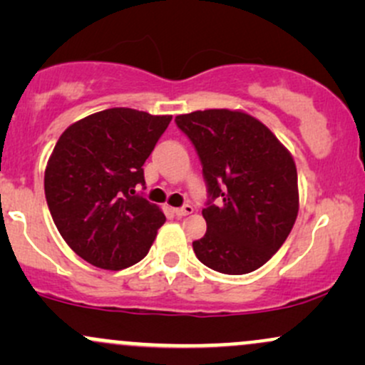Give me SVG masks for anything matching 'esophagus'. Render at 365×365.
<instances>
[{"label": "esophagus", "mask_w": 365, "mask_h": 365, "mask_svg": "<svg viewBox=\"0 0 365 365\" xmlns=\"http://www.w3.org/2000/svg\"><path fill=\"white\" fill-rule=\"evenodd\" d=\"M173 212H175V216L183 217L187 215H192V212H194V207H192L190 204H185V206H182V207H175Z\"/></svg>", "instance_id": "1"}]
</instances>
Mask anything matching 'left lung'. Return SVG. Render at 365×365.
<instances>
[{
  "mask_svg": "<svg viewBox=\"0 0 365 365\" xmlns=\"http://www.w3.org/2000/svg\"><path fill=\"white\" fill-rule=\"evenodd\" d=\"M175 121L195 148L207 187V232L192 242L197 259L217 273H252L273 257L297 220L293 158L247 113L194 111Z\"/></svg>",
  "mask_w": 365,
  "mask_h": 365,
  "instance_id": "obj_1",
  "label": "left lung"
}]
</instances>
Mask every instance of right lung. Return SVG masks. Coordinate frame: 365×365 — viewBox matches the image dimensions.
I'll use <instances>...</instances> for the list:
<instances>
[{
	"instance_id": "right-lung-1",
	"label": "right lung",
	"mask_w": 365,
	"mask_h": 365,
	"mask_svg": "<svg viewBox=\"0 0 365 365\" xmlns=\"http://www.w3.org/2000/svg\"><path fill=\"white\" fill-rule=\"evenodd\" d=\"M171 116L111 108L70 125L44 173L58 232L83 261L118 271L148 255L166 221L144 188V163Z\"/></svg>"
}]
</instances>
